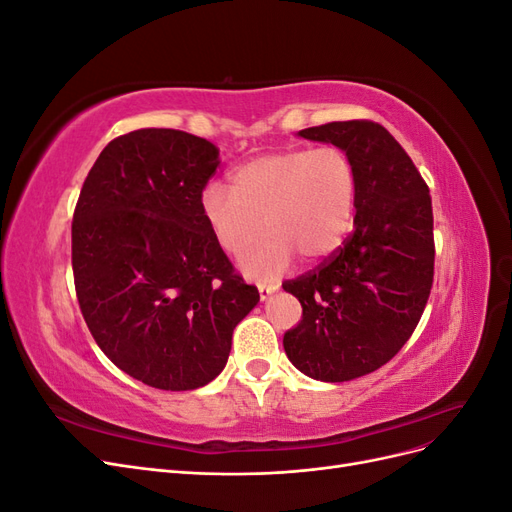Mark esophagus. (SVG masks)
<instances>
[{"mask_svg":"<svg viewBox=\"0 0 512 512\" xmlns=\"http://www.w3.org/2000/svg\"><path fill=\"white\" fill-rule=\"evenodd\" d=\"M277 290V286H258V292H260V299L265 301V299H269L271 294Z\"/></svg>","mask_w":512,"mask_h":512,"instance_id":"esophagus-1","label":"esophagus"}]
</instances>
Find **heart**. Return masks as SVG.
Returning a JSON list of instances; mask_svg holds the SVG:
<instances>
[{
  "label": "heart",
  "instance_id": "1",
  "mask_svg": "<svg viewBox=\"0 0 512 512\" xmlns=\"http://www.w3.org/2000/svg\"><path fill=\"white\" fill-rule=\"evenodd\" d=\"M356 170L339 147L286 149L241 164L232 173V190L209 183L200 209L215 241L232 256L271 235L243 258L256 280L280 277L299 254L314 262L344 243L354 220Z\"/></svg>",
  "mask_w": 512,
  "mask_h": 512
}]
</instances>
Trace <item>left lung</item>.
<instances>
[{"label":"left lung","mask_w":512,"mask_h":512,"mask_svg":"<svg viewBox=\"0 0 512 512\" xmlns=\"http://www.w3.org/2000/svg\"><path fill=\"white\" fill-rule=\"evenodd\" d=\"M299 136L348 153L356 215L329 260L284 284L303 307L297 327L284 335V350L305 376L348 382L389 363L423 316L436 258L431 196L380 123L333 121Z\"/></svg>","instance_id":"1"}]
</instances>
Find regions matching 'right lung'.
Returning a JSON list of instances; mask_svg holds the SVG:
<instances>
[{
    "label": "right lung",
    "mask_w": 512,
    "mask_h": 512,
    "mask_svg": "<svg viewBox=\"0 0 512 512\" xmlns=\"http://www.w3.org/2000/svg\"><path fill=\"white\" fill-rule=\"evenodd\" d=\"M220 164L205 138L143 128L108 143L72 220L76 297L100 350L162 391H194L226 367L232 331L260 301L200 209Z\"/></svg>",
    "instance_id": "right-lung-1"
}]
</instances>
